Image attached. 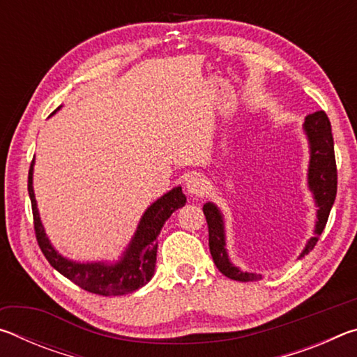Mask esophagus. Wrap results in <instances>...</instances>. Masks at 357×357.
Masks as SVG:
<instances>
[{
  "label": "esophagus",
  "mask_w": 357,
  "mask_h": 357,
  "mask_svg": "<svg viewBox=\"0 0 357 357\" xmlns=\"http://www.w3.org/2000/svg\"><path fill=\"white\" fill-rule=\"evenodd\" d=\"M185 189L193 197H202L204 190H206V181L202 176H198V174H192V176L187 179Z\"/></svg>",
  "instance_id": "34e87169"
}]
</instances>
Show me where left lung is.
Wrapping results in <instances>:
<instances>
[{
  "mask_svg": "<svg viewBox=\"0 0 357 357\" xmlns=\"http://www.w3.org/2000/svg\"><path fill=\"white\" fill-rule=\"evenodd\" d=\"M304 132L310 144V162H309V189L313 193L317 204V223L315 236L307 241L304 250L299 258L305 257L317 245L319 234L328 223L332 204L337 195V165L334 154V138H332L331 123L324 112H315L305 116ZM209 229V250L213 255L217 269L228 279L238 282H253L261 279V274L244 273L229 261L225 249V227L223 215L214 203H206L203 206Z\"/></svg>",
  "mask_w": 357,
  "mask_h": 357,
  "instance_id": "1",
  "label": "left lung"
}]
</instances>
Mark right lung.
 Returning a JSON list of instances; mask_svg holds the SVG:
<instances>
[{
    "label": "right lung",
    "instance_id": "1",
    "mask_svg": "<svg viewBox=\"0 0 357 357\" xmlns=\"http://www.w3.org/2000/svg\"><path fill=\"white\" fill-rule=\"evenodd\" d=\"M53 113H56V110ZM33 165L34 159L31 162V167H29L28 192L33 206L36 239H38V244L42 253L48 259V263L59 274H63L69 280L74 282L75 285L94 294L123 296L146 285L151 277L154 275L155 269L157 236H159L160 229L168 217L178 208H183L185 204V195L183 193V189L174 187V189L167 192L164 197H160L159 200L154 202L144 211L134 238H132L130 244L124 250L119 261L113 264L100 261L77 263L59 255L47 238L33 190Z\"/></svg>",
    "mask_w": 357,
    "mask_h": 357
}]
</instances>
